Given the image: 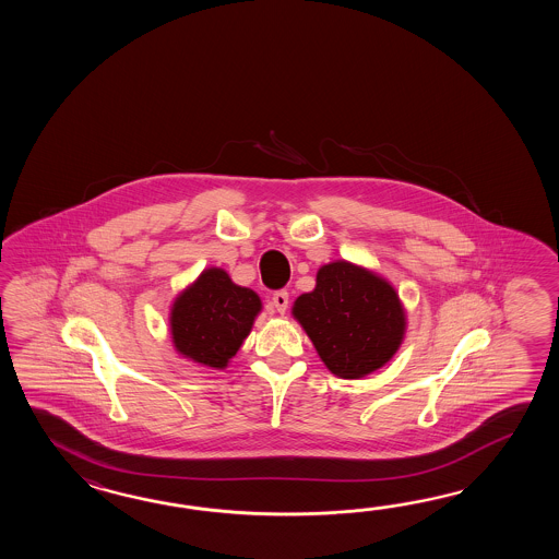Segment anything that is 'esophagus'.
<instances>
[{
	"instance_id": "1",
	"label": "esophagus",
	"mask_w": 559,
	"mask_h": 559,
	"mask_svg": "<svg viewBox=\"0 0 559 559\" xmlns=\"http://www.w3.org/2000/svg\"><path fill=\"white\" fill-rule=\"evenodd\" d=\"M272 304H274L275 311L277 313H285V309H287V304H289V294L285 292V289H280V292H275L274 296H272Z\"/></svg>"
}]
</instances>
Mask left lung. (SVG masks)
Returning <instances> with one entry per match:
<instances>
[{"label": "left lung", "mask_w": 559, "mask_h": 559, "mask_svg": "<svg viewBox=\"0 0 559 559\" xmlns=\"http://www.w3.org/2000/svg\"><path fill=\"white\" fill-rule=\"evenodd\" d=\"M292 316L333 376L359 380L383 368L404 342V304L385 277L357 263H325L316 287L294 301Z\"/></svg>", "instance_id": "left-lung-1"}]
</instances>
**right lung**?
Returning <instances> with one entry per match:
<instances>
[{"label": "right lung", "mask_w": 559, "mask_h": 559, "mask_svg": "<svg viewBox=\"0 0 559 559\" xmlns=\"http://www.w3.org/2000/svg\"><path fill=\"white\" fill-rule=\"evenodd\" d=\"M262 311V299L234 284L226 270L207 267L171 306L169 330L179 356L203 368H227Z\"/></svg>", "instance_id": "add662e5"}]
</instances>
